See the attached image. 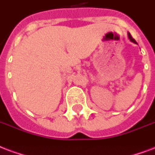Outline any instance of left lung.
<instances>
[{"instance_id": "1", "label": "left lung", "mask_w": 155, "mask_h": 155, "mask_svg": "<svg viewBox=\"0 0 155 155\" xmlns=\"http://www.w3.org/2000/svg\"><path fill=\"white\" fill-rule=\"evenodd\" d=\"M128 38H129V40L131 41H132V42H133V43H135V44H137V42H136V41L135 40H134V39L133 38V37H132V35H131V34H130L129 32H128Z\"/></svg>"}]
</instances>
